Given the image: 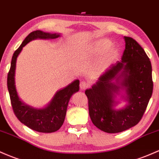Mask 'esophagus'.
Masks as SVG:
<instances>
[{
    "label": "esophagus",
    "instance_id": "esophagus-1",
    "mask_svg": "<svg viewBox=\"0 0 159 159\" xmlns=\"http://www.w3.org/2000/svg\"><path fill=\"white\" fill-rule=\"evenodd\" d=\"M88 84L85 81H81V83H80V88L81 89V90H85V89H87L88 88Z\"/></svg>",
    "mask_w": 159,
    "mask_h": 159
}]
</instances>
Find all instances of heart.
Instances as JSON below:
<instances>
[{"label":"heart","mask_w":159,"mask_h":159,"mask_svg":"<svg viewBox=\"0 0 159 159\" xmlns=\"http://www.w3.org/2000/svg\"><path fill=\"white\" fill-rule=\"evenodd\" d=\"M111 42L109 40L102 39L97 41L91 48V51L93 55L99 56L103 52L102 59V65H108L114 62L118 57V50L114 47H111Z\"/></svg>","instance_id":"b5f03b06"}]
</instances>
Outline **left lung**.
Wrapping results in <instances>:
<instances>
[{
  "mask_svg": "<svg viewBox=\"0 0 159 159\" xmlns=\"http://www.w3.org/2000/svg\"><path fill=\"white\" fill-rule=\"evenodd\" d=\"M121 62H117L99 77L85 94L89 115L97 128L109 134L122 132L135 126L143 116L153 90L152 65L146 52L134 38H125ZM125 89L129 104L120 111L114 109V93L119 91V80ZM114 80L116 83H112Z\"/></svg>",
  "mask_w": 159,
  "mask_h": 159,
  "instance_id": "8db88e82",
  "label": "left lung"
}]
</instances>
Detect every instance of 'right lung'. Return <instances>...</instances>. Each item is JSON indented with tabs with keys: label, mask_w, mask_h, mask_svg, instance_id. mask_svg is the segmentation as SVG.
Wrapping results in <instances>:
<instances>
[{
	"label": "right lung",
	"mask_w": 159,
	"mask_h": 159,
	"mask_svg": "<svg viewBox=\"0 0 159 159\" xmlns=\"http://www.w3.org/2000/svg\"><path fill=\"white\" fill-rule=\"evenodd\" d=\"M59 36L60 34H50L38 30L31 32L13 53L7 75V88L15 116L28 128L41 133H52L61 128L65 120L70 97L73 93L79 90V81L75 80L66 88L59 90L47 107L41 109H34L22 103L17 95L14 79L16 62L22 48L29 41L37 38L53 39Z\"/></svg>",
	"instance_id": "obj_1"
}]
</instances>
